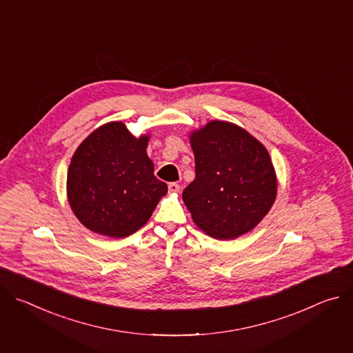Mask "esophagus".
Wrapping results in <instances>:
<instances>
[{
    "label": "esophagus",
    "instance_id": "34e87169",
    "mask_svg": "<svg viewBox=\"0 0 353 353\" xmlns=\"http://www.w3.org/2000/svg\"><path fill=\"white\" fill-rule=\"evenodd\" d=\"M169 191L170 192H179L180 191V185L177 183H170L169 184Z\"/></svg>",
    "mask_w": 353,
    "mask_h": 353
}]
</instances>
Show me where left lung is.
<instances>
[{
  "instance_id": "1",
  "label": "left lung",
  "mask_w": 353,
  "mask_h": 353,
  "mask_svg": "<svg viewBox=\"0 0 353 353\" xmlns=\"http://www.w3.org/2000/svg\"><path fill=\"white\" fill-rule=\"evenodd\" d=\"M195 179L183 191L194 223L214 239L254 229L276 198V174L267 148L241 127L210 121L192 131Z\"/></svg>"
}]
</instances>
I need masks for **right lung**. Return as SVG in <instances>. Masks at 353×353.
<instances>
[{
    "label": "right lung",
    "instance_id": "obj_1",
    "mask_svg": "<svg viewBox=\"0 0 353 353\" xmlns=\"http://www.w3.org/2000/svg\"><path fill=\"white\" fill-rule=\"evenodd\" d=\"M149 135L135 138L121 121L100 125L77 148L67 174L68 203L89 230L121 239L135 233L166 195L148 158Z\"/></svg>",
    "mask_w": 353,
    "mask_h": 353
}]
</instances>
